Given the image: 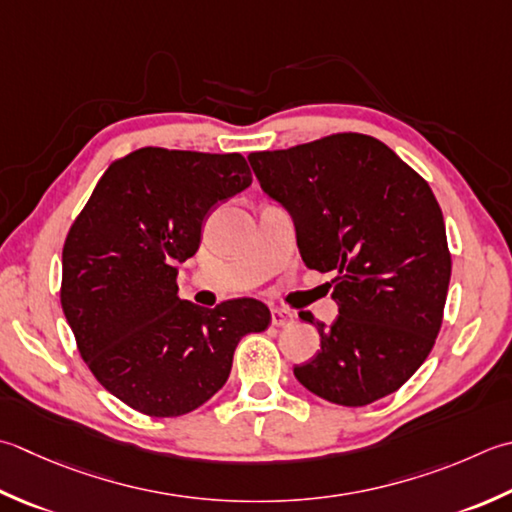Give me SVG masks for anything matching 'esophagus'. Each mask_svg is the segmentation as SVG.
Instances as JSON below:
<instances>
[{"instance_id":"esophagus-1","label":"esophagus","mask_w":512,"mask_h":512,"mask_svg":"<svg viewBox=\"0 0 512 512\" xmlns=\"http://www.w3.org/2000/svg\"><path fill=\"white\" fill-rule=\"evenodd\" d=\"M270 322L273 326H290L295 322V315L286 308H273L270 310Z\"/></svg>"}]
</instances>
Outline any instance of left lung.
Returning <instances> with one entry per match:
<instances>
[{
    "mask_svg": "<svg viewBox=\"0 0 512 512\" xmlns=\"http://www.w3.org/2000/svg\"><path fill=\"white\" fill-rule=\"evenodd\" d=\"M264 193L293 217L304 264L333 273L339 315L310 313L322 350L297 382L339 406L373 404L424 364L442 326L450 253L433 190L379 139L337 133L250 153Z\"/></svg>",
    "mask_w": 512,
    "mask_h": 512,
    "instance_id": "left-lung-1",
    "label": "left lung"
}]
</instances>
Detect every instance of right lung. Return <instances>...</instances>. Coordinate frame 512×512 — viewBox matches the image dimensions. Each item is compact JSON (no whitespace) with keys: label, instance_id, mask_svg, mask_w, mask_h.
Returning a JSON list of instances; mask_svg holds the SVG:
<instances>
[{"label":"right lung","instance_id":"right-lung-1","mask_svg":"<svg viewBox=\"0 0 512 512\" xmlns=\"http://www.w3.org/2000/svg\"><path fill=\"white\" fill-rule=\"evenodd\" d=\"M253 184L239 153L139 148L99 179L62 253V308L97 382L150 417H179L226 384L239 339L270 310L253 297L179 299L177 264L208 210Z\"/></svg>","mask_w":512,"mask_h":512}]
</instances>
